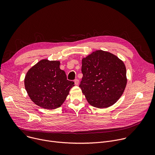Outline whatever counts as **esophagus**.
Instances as JSON below:
<instances>
[{"label": "esophagus", "instance_id": "obj_1", "mask_svg": "<svg viewBox=\"0 0 155 155\" xmlns=\"http://www.w3.org/2000/svg\"><path fill=\"white\" fill-rule=\"evenodd\" d=\"M74 83H75V85H78V83H79V80H78V79H75V80H74Z\"/></svg>", "mask_w": 155, "mask_h": 155}]
</instances>
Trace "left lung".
<instances>
[{
  "mask_svg": "<svg viewBox=\"0 0 155 155\" xmlns=\"http://www.w3.org/2000/svg\"><path fill=\"white\" fill-rule=\"evenodd\" d=\"M82 80L79 85L92 106L108 108L122 96L127 84L124 63L115 54L96 50L82 59Z\"/></svg>",
  "mask_w": 155,
  "mask_h": 155,
  "instance_id": "left-lung-1",
  "label": "left lung"
}]
</instances>
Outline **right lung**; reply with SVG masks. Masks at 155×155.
Wrapping results in <instances>:
<instances>
[{"label":"right lung","mask_w":155,"mask_h":155,"mask_svg":"<svg viewBox=\"0 0 155 155\" xmlns=\"http://www.w3.org/2000/svg\"><path fill=\"white\" fill-rule=\"evenodd\" d=\"M60 61L40 60L28 71L25 86L32 101L48 110L61 106L75 86L67 80L65 72L59 68Z\"/></svg>","instance_id":"obj_1"}]
</instances>
